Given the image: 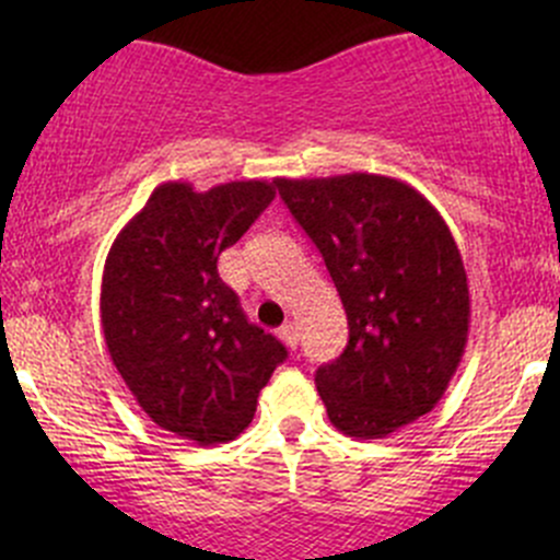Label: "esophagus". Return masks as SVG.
<instances>
[{
  "instance_id": "1",
  "label": "esophagus",
  "mask_w": 560,
  "mask_h": 560,
  "mask_svg": "<svg viewBox=\"0 0 560 560\" xmlns=\"http://www.w3.org/2000/svg\"><path fill=\"white\" fill-rule=\"evenodd\" d=\"M279 338H281V341L287 343V347L295 349V347H298V341H301V332H298V327L292 325V322H287V325H281Z\"/></svg>"
}]
</instances>
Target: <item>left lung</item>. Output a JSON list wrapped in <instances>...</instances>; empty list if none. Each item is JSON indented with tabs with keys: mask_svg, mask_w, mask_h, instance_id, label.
Here are the masks:
<instances>
[{
	"mask_svg": "<svg viewBox=\"0 0 560 560\" xmlns=\"http://www.w3.org/2000/svg\"><path fill=\"white\" fill-rule=\"evenodd\" d=\"M319 248L349 322L347 349L316 369L327 417L385 439L442 400L468 341L471 301L442 213L389 175L276 178Z\"/></svg>",
	"mask_w": 560,
	"mask_h": 560,
	"instance_id": "1",
	"label": "left lung"
}]
</instances>
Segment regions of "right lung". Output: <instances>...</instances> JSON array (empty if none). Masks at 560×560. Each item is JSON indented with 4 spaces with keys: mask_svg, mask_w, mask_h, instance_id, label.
<instances>
[{
    "mask_svg": "<svg viewBox=\"0 0 560 560\" xmlns=\"http://www.w3.org/2000/svg\"><path fill=\"white\" fill-rule=\"evenodd\" d=\"M276 197V180L195 191L167 180L105 259L100 316L113 365L140 409L200 447L233 442L287 349L252 325L217 259Z\"/></svg>",
    "mask_w": 560,
    "mask_h": 560,
    "instance_id": "add662e5",
    "label": "right lung"
}]
</instances>
